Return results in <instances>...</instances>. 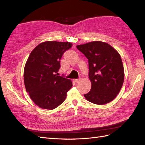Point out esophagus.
<instances>
[{"label": "esophagus", "instance_id": "1", "mask_svg": "<svg viewBox=\"0 0 145 145\" xmlns=\"http://www.w3.org/2000/svg\"><path fill=\"white\" fill-rule=\"evenodd\" d=\"M80 81V78H77V79H74V82H76V83H78Z\"/></svg>", "mask_w": 145, "mask_h": 145}]
</instances>
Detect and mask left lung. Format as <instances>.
I'll return each instance as SVG.
<instances>
[{"instance_id":"1","label":"left lung","mask_w":145,"mask_h":145,"mask_svg":"<svg viewBox=\"0 0 145 145\" xmlns=\"http://www.w3.org/2000/svg\"><path fill=\"white\" fill-rule=\"evenodd\" d=\"M88 59L91 88L84 94L89 102L104 105L119 93L124 81V68L119 53L108 43L94 41L77 45Z\"/></svg>"}]
</instances>
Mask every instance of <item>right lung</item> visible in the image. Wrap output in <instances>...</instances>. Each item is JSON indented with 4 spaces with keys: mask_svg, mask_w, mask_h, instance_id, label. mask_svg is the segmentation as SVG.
Segmentation results:
<instances>
[{
    "mask_svg": "<svg viewBox=\"0 0 145 145\" xmlns=\"http://www.w3.org/2000/svg\"><path fill=\"white\" fill-rule=\"evenodd\" d=\"M72 46L70 42L47 41L30 53L24 68L25 86L30 98L42 109L59 106L71 88V80L57 74L60 60Z\"/></svg>",
    "mask_w": 145,
    "mask_h": 145,
    "instance_id": "right-lung-1",
    "label": "right lung"
}]
</instances>
